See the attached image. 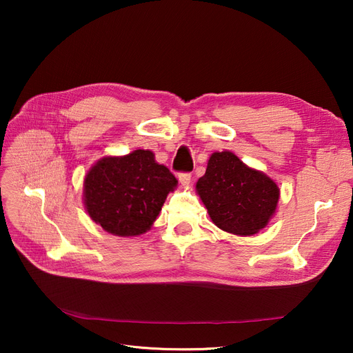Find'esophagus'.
<instances>
[{"label":"esophagus","instance_id":"esophagus-1","mask_svg":"<svg viewBox=\"0 0 353 353\" xmlns=\"http://www.w3.org/2000/svg\"><path fill=\"white\" fill-rule=\"evenodd\" d=\"M178 181L183 185H188L190 181H191V174L190 172H178Z\"/></svg>","mask_w":353,"mask_h":353}]
</instances>
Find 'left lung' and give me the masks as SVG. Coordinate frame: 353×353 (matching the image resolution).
I'll list each match as a JSON object with an SVG mask.
<instances>
[{
  "label": "left lung",
  "instance_id": "left-lung-1",
  "mask_svg": "<svg viewBox=\"0 0 353 353\" xmlns=\"http://www.w3.org/2000/svg\"><path fill=\"white\" fill-rule=\"evenodd\" d=\"M196 188L213 223L237 236L262 230L280 197V190L270 176L248 168L231 152L210 156L206 174Z\"/></svg>",
  "mask_w": 353,
  "mask_h": 353
}]
</instances>
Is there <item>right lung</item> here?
Here are the masks:
<instances>
[{
	"label": "right lung",
	"instance_id": "1",
	"mask_svg": "<svg viewBox=\"0 0 353 353\" xmlns=\"http://www.w3.org/2000/svg\"><path fill=\"white\" fill-rule=\"evenodd\" d=\"M176 178L150 150L105 157L85 176V206L92 221L114 236H140L152 227Z\"/></svg>",
	"mask_w": 353,
	"mask_h": 353
}]
</instances>
